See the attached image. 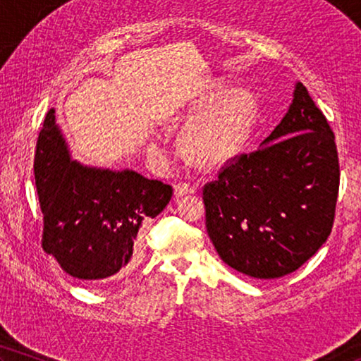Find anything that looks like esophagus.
Listing matches in <instances>:
<instances>
[{
  "mask_svg": "<svg viewBox=\"0 0 361 361\" xmlns=\"http://www.w3.org/2000/svg\"><path fill=\"white\" fill-rule=\"evenodd\" d=\"M197 190V185L192 184V182H179V184L176 185V194L182 197V195H187V194H194Z\"/></svg>",
  "mask_w": 361,
  "mask_h": 361,
  "instance_id": "1",
  "label": "esophagus"
}]
</instances>
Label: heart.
Listing matches in <instances>:
<instances>
[{"instance_id":"b5f03b06","label":"heart","mask_w":361,"mask_h":361,"mask_svg":"<svg viewBox=\"0 0 361 361\" xmlns=\"http://www.w3.org/2000/svg\"><path fill=\"white\" fill-rule=\"evenodd\" d=\"M197 108L205 110L185 131L187 152L202 164H220L238 154L255 121V103L243 92L210 93Z\"/></svg>"}]
</instances>
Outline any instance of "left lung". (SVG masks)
I'll use <instances>...</instances> for the list:
<instances>
[{"mask_svg": "<svg viewBox=\"0 0 361 361\" xmlns=\"http://www.w3.org/2000/svg\"><path fill=\"white\" fill-rule=\"evenodd\" d=\"M338 184L335 135L298 82L288 113L261 147L231 157L204 185L207 233L233 269L283 278L327 241Z\"/></svg>", "mask_w": 361, "mask_h": 361, "instance_id": "obj_1", "label": "left lung"}]
</instances>
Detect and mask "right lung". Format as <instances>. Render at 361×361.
Returning a JSON list of instances; mask_svg holds the SVG:
<instances>
[{"label":"right lung","instance_id":"add662e5","mask_svg":"<svg viewBox=\"0 0 361 361\" xmlns=\"http://www.w3.org/2000/svg\"><path fill=\"white\" fill-rule=\"evenodd\" d=\"M34 177L42 210V250L72 278L106 283L125 276L140 255L142 225L166 209L172 187L135 171L72 161L49 110L39 133Z\"/></svg>","mask_w":361,"mask_h":361}]
</instances>
